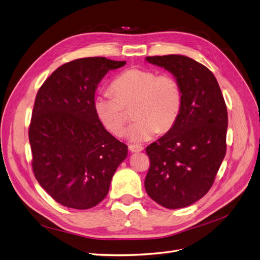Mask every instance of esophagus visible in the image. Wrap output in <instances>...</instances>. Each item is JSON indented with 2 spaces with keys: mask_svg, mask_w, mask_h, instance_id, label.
<instances>
[{
  "mask_svg": "<svg viewBox=\"0 0 260 260\" xmlns=\"http://www.w3.org/2000/svg\"><path fill=\"white\" fill-rule=\"evenodd\" d=\"M143 149H144V147L141 146V145H133V144H130V145H129V151L132 152V153L142 152Z\"/></svg>",
  "mask_w": 260,
  "mask_h": 260,
  "instance_id": "esophagus-1",
  "label": "esophagus"
}]
</instances>
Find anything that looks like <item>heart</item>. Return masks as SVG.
<instances>
[{"label": "heart", "mask_w": 260, "mask_h": 260, "mask_svg": "<svg viewBox=\"0 0 260 260\" xmlns=\"http://www.w3.org/2000/svg\"><path fill=\"white\" fill-rule=\"evenodd\" d=\"M112 92H101L94 99V112L101 124L113 136L123 133L125 109L133 107V121L125 135L132 142H145L154 135L169 131L177 122L183 104V93L175 77L155 70L133 67L118 75Z\"/></svg>", "instance_id": "heart-1"}]
</instances>
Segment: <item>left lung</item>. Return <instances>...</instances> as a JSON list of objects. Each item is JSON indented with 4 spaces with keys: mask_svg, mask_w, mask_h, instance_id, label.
Returning <instances> with one entry per match:
<instances>
[{
    "mask_svg": "<svg viewBox=\"0 0 260 260\" xmlns=\"http://www.w3.org/2000/svg\"><path fill=\"white\" fill-rule=\"evenodd\" d=\"M145 59L174 75L183 93L174 127L146 147L145 190L164 207L183 208L209 191L225 156V102L215 76L199 61L174 54Z\"/></svg>",
    "mask_w": 260,
    "mask_h": 260,
    "instance_id": "1",
    "label": "left lung"
}]
</instances>
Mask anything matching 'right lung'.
Returning a JSON list of instances; mask_svg holds the SVG:
<instances>
[{
	"mask_svg": "<svg viewBox=\"0 0 260 260\" xmlns=\"http://www.w3.org/2000/svg\"><path fill=\"white\" fill-rule=\"evenodd\" d=\"M125 61L85 57L58 67L39 89L29 125L32 170L62 206L89 209L105 199L128 146L94 112L98 84Z\"/></svg>",
	"mask_w": 260,
	"mask_h": 260,
	"instance_id": "1",
	"label": "right lung"
}]
</instances>
